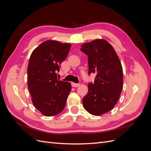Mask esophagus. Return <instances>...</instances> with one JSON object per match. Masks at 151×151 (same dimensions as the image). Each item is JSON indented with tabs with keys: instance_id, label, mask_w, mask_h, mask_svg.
<instances>
[{
	"instance_id": "34e87169",
	"label": "esophagus",
	"mask_w": 151,
	"mask_h": 151,
	"mask_svg": "<svg viewBox=\"0 0 151 151\" xmlns=\"http://www.w3.org/2000/svg\"><path fill=\"white\" fill-rule=\"evenodd\" d=\"M72 87H79V86H80V83L76 84V83H72Z\"/></svg>"
}]
</instances>
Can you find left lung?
Returning a JSON list of instances; mask_svg holds the SVG:
<instances>
[{"label": "left lung", "instance_id": "1", "mask_svg": "<svg viewBox=\"0 0 151 151\" xmlns=\"http://www.w3.org/2000/svg\"><path fill=\"white\" fill-rule=\"evenodd\" d=\"M81 50L88 56V74H96L94 83L88 84L83 106L91 115H101L112 109L120 98L123 88L121 62L113 47L103 39L84 43Z\"/></svg>", "mask_w": 151, "mask_h": 151}]
</instances>
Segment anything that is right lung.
<instances>
[{"label":"right lung","instance_id":"add662e5","mask_svg":"<svg viewBox=\"0 0 151 151\" xmlns=\"http://www.w3.org/2000/svg\"><path fill=\"white\" fill-rule=\"evenodd\" d=\"M71 45L47 40L32 52L28 66V86L35 107L47 116L57 115L64 109L71 91L68 82L59 81L57 73Z\"/></svg>","mask_w":151,"mask_h":151}]
</instances>
